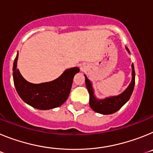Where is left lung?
<instances>
[{"mask_svg": "<svg viewBox=\"0 0 153 153\" xmlns=\"http://www.w3.org/2000/svg\"><path fill=\"white\" fill-rule=\"evenodd\" d=\"M126 49L130 53L129 49L126 47ZM85 76V82L86 86L90 94V106L93 111L103 115L113 114L116 113L123 106L124 104L129 100L132 95L133 89L135 86V70L134 65L132 64V80L126 89L120 93V95L113 96V97H106L105 99H98L96 97L94 90H93L92 82L87 78L86 75Z\"/></svg>", "mask_w": 153, "mask_h": 153, "instance_id": "obj_1", "label": "left lung"}]
</instances>
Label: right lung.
Wrapping results in <instances>:
<instances>
[{
  "instance_id": "add662e5",
  "label": "right lung",
  "mask_w": 153,
  "mask_h": 153,
  "mask_svg": "<svg viewBox=\"0 0 153 153\" xmlns=\"http://www.w3.org/2000/svg\"><path fill=\"white\" fill-rule=\"evenodd\" d=\"M18 53L13 66V78L18 95L24 102L32 107L42 110L61 106L70 95L74 76L79 67L67 69L58 78L47 83H31L24 79L17 68Z\"/></svg>"
}]
</instances>
